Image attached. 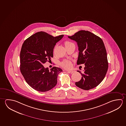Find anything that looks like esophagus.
Returning a JSON list of instances; mask_svg holds the SVG:
<instances>
[{
    "mask_svg": "<svg viewBox=\"0 0 126 126\" xmlns=\"http://www.w3.org/2000/svg\"><path fill=\"white\" fill-rule=\"evenodd\" d=\"M68 73H74V71H68Z\"/></svg>",
    "mask_w": 126,
    "mask_h": 126,
    "instance_id": "esophagus-1",
    "label": "esophagus"
}]
</instances>
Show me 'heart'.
I'll return each mask as SVG.
<instances>
[{
	"instance_id": "obj_1",
	"label": "heart",
	"mask_w": 126,
	"mask_h": 126,
	"mask_svg": "<svg viewBox=\"0 0 126 126\" xmlns=\"http://www.w3.org/2000/svg\"><path fill=\"white\" fill-rule=\"evenodd\" d=\"M72 43L71 42H69V41H66L64 42V46L65 47L69 46L70 45L72 44ZM62 67H63L64 68H70L71 67V62L69 61H64L62 63Z\"/></svg>"
}]
</instances>
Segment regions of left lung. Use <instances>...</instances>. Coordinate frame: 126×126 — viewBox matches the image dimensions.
Listing matches in <instances>:
<instances>
[{"instance_id": "1", "label": "left lung", "mask_w": 126, "mask_h": 126, "mask_svg": "<svg viewBox=\"0 0 126 126\" xmlns=\"http://www.w3.org/2000/svg\"><path fill=\"white\" fill-rule=\"evenodd\" d=\"M68 38L77 42L79 55L78 65L84 64V73L76 86L88 90L98 86L105 77L108 69L107 54L101 38L88 31H80Z\"/></svg>"}]
</instances>
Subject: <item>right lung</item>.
<instances>
[{
  "label": "right lung",
  "instance_id": "obj_1",
  "mask_svg": "<svg viewBox=\"0 0 126 126\" xmlns=\"http://www.w3.org/2000/svg\"><path fill=\"white\" fill-rule=\"evenodd\" d=\"M63 36L54 37L40 31L23 42L20 52V71L27 83L35 90L47 92L57 84L58 75L62 72V69L53 67L49 70L43 64L51 61L56 43Z\"/></svg>",
  "mask_w": 126,
  "mask_h": 126
}]
</instances>
